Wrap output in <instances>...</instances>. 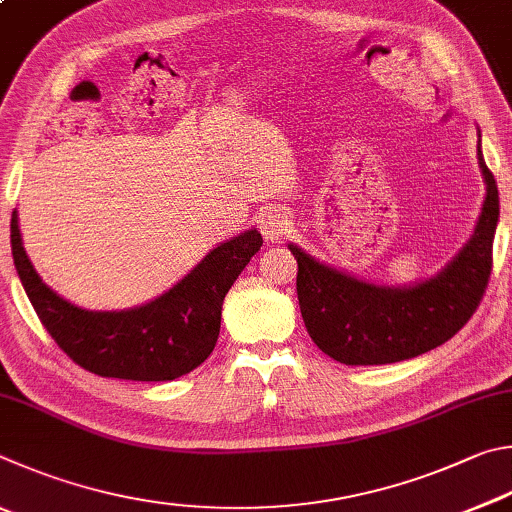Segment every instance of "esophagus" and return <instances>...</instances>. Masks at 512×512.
<instances>
[{
  "label": "esophagus",
  "mask_w": 512,
  "mask_h": 512,
  "mask_svg": "<svg viewBox=\"0 0 512 512\" xmlns=\"http://www.w3.org/2000/svg\"><path fill=\"white\" fill-rule=\"evenodd\" d=\"M258 227H261L265 240L281 242L290 233L292 220L283 209H267L265 213H261V218H258Z\"/></svg>",
  "instance_id": "obj_1"
}]
</instances>
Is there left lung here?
<instances>
[{"label": "left lung", "mask_w": 512, "mask_h": 512, "mask_svg": "<svg viewBox=\"0 0 512 512\" xmlns=\"http://www.w3.org/2000/svg\"><path fill=\"white\" fill-rule=\"evenodd\" d=\"M486 200L477 229L445 270L414 288L364 283L317 263L290 245L299 263L301 317L321 351L346 366L411 360L445 344L468 324L488 288L492 240L499 220V191L477 148Z\"/></svg>", "instance_id": "8db88e82"}]
</instances>
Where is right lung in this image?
Listing matches in <instances>:
<instances>
[{"label":"right lung","mask_w":512,"mask_h":512,"mask_svg":"<svg viewBox=\"0 0 512 512\" xmlns=\"http://www.w3.org/2000/svg\"><path fill=\"white\" fill-rule=\"evenodd\" d=\"M261 245V233L249 229L215 247L191 274L146 306L89 312L42 283L22 247L15 211L11 218L15 270L53 342L89 373L137 382L175 380L213 353L224 294Z\"/></svg>","instance_id":"obj_1"}]
</instances>
